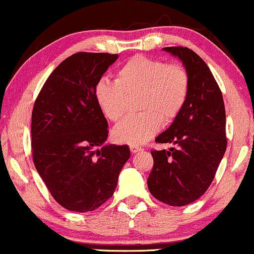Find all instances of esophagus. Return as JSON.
<instances>
[{
    "label": "esophagus",
    "mask_w": 254,
    "mask_h": 254,
    "mask_svg": "<svg viewBox=\"0 0 254 254\" xmlns=\"http://www.w3.org/2000/svg\"><path fill=\"white\" fill-rule=\"evenodd\" d=\"M142 149L139 147H137V145H130V151L132 154H136V153H138V151H141Z\"/></svg>",
    "instance_id": "obj_1"
}]
</instances>
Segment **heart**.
Listing matches in <instances>:
<instances>
[{
  "label": "heart",
  "mask_w": 254,
  "mask_h": 254,
  "mask_svg": "<svg viewBox=\"0 0 254 254\" xmlns=\"http://www.w3.org/2000/svg\"><path fill=\"white\" fill-rule=\"evenodd\" d=\"M189 88L190 80L184 66L139 55L119 69L116 83L98 81L94 99L105 117L119 122L127 113V98L139 95L137 109L142 113L125 119L112 131L119 143L139 145L155 136L161 125L176 121L188 100Z\"/></svg>",
  "instance_id": "b5f03b06"
}]
</instances>
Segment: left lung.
<instances>
[{
  "mask_svg": "<svg viewBox=\"0 0 254 254\" xmlns=\"http://www.w3.org/2000/svg\"><path fill=\"white\" fill-rule=\"evenodd\" d=\"M162 50L179 58L190 88L180 115L155 138L174 147L151 151L154 166L147 183L160 202L183 206L198 199L214 180L227 148L226 111L217 82L196 52L182 46Z\"/></svg>",
  "mask_w": 254,
  "mask_h": 254,
  "instance_id": "left-lung-1",
  "label": "left lung"
}]
</instances>
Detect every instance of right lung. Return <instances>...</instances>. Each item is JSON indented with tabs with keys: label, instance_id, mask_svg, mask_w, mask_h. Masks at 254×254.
I'll use <instances>...</instances> for the list:
<instances>
[{
	"label": "right lung",
	"instance_id": "add662e5",
	"mask_svg": "<svg viewBox=\"0 0 254 254\" xmlns=\"http://www.w3.org/2000/svg\"><path fill=\"white\" fill-rule=\"evenodd\" d=\"M118 55L78 52L44 83L32 112V150L38 173L63 208L93 211L112 197L130 157L127 144H104L109 124L94 87Z\"/></svg>",
	"mask_w": 254,
	"mask_h": 254
}]
</instances>
